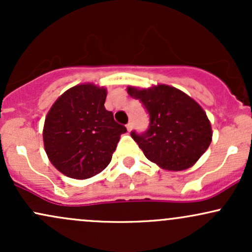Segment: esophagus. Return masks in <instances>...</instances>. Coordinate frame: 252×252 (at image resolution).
I'll return each mask as SVG.
<instances>
[{
	"instance_id": "esophagus-1",
	"label": "esophagus",
	"mask_w": 252,
	"mask_h": 252,
	"mask_svg": "<svg viewBox=\"0 0 252 252\" xmlns=\"http://www.w3.org/2000/svg\"><path fill=\"white\" fill-rule=\"evenodd\" d=\"M126 129H128V131H131V129H132V123L131 122H129L128 124H126Z\"/></svg>"
}]
</instances>
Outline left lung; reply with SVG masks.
I'll list each match as a JSON object with an SVG mask.
<instances>
[{
    "mask_svg": "<svg viewBox=\"0 0 252 252\" xmlns=\"http://www.w3.org/2000/svg\"><path fill=\"white\" fill-rule=\"evenodd\" d=\"M150 117L149 129L131 137L149 161L172 172L189 169L206 152L212 126L204 109L181 90L158 84L148 89L128 86Z\"/></svg>",
    "mask_w": 252,
    "mask_h": 252,
    "instance_id": "obj_1",
    "label": "left lung"
}]
</instances>
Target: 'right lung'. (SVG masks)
Listing matches in <instances>:
<instances>
[{
    "label": "right lung",
    "instance_id": "1",
    "mask_svg": "<svg viewBox=\"0 0 252 252\" xmlns=\"http://www.w3.org/2000/svg\"><path fill=\"white\" fill-rule=\"evenodd\" d=\"M106 94L104 86L79 84L63 92L46 116L45 152L68 178L84 180L105 169L126 131L104 106Z\"/></svg>",
    "mask_w": 252,
    "mask_h": 252
}]
</instances>
